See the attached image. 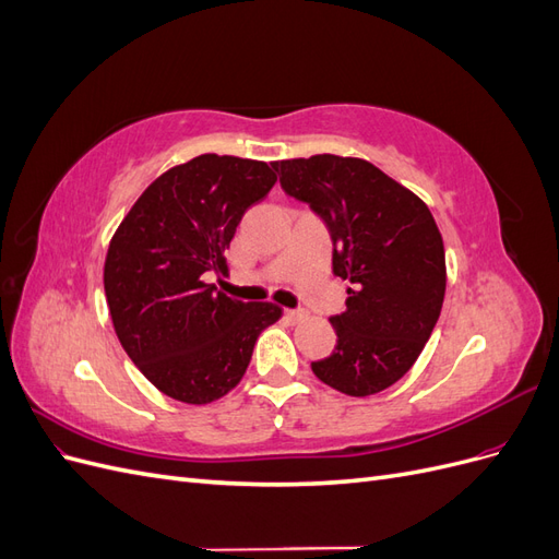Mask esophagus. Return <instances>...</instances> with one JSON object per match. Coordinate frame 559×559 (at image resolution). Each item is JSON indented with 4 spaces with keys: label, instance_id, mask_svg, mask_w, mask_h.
<instances>
[{
    "label": "esophagus",
    "instance_id": "obj_1",
    "mask_svg": "<svg viewBox=\"0 0 559 559\" xmlns=\"http://www.w3.org/2000/svg\"><path fill=\"white\" fill-rule=\"evenodd\" d=\"M284 314H286V319L292 321V324H298V321H306L308 319L306 310H286Z\"/></svg>",
    "mask_w": 559,
    "mask_h": 559
}]
</instances>
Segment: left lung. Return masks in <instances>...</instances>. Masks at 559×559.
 Returning a JSON list of instances; mask_svg holds the SVG:
<instances>
[{"label": "left lung", "instance_id": "left-lung-1", "mask_svg": "<svg viewBox=\"0 0 559 559\" xmlns=\"http://www.w3.org/2000/svg\"><path fill=\"white\" fill-rule=\"evenodd\" d=\"M286 195L310 205L333 242V275L349 280L337 343L312 373L370 396L408 373L445 296V249L429 207L373 163L319 154L273 163Z\"/></svg>", "mask_w": 559, "mask_h": 559}]
</instances>
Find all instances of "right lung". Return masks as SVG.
<instances>
[{
	"instance_id": "obj_1",
	"label": "right lung",
	"mask_w": 559,
	"mask_h": 559,
	"mask_svg": "<svg viewBox=\"0 0 559 559\" xmlns=\"http://www.w3.org/2000/svg\"><path fill=\"white\" fill-rule=\"evenodd\" d=\"M277 181L267 163L202 154L160 175L111 238L105 294L118 341L163 394L212 403L238 384L275 302H242L205 277L245 212Z\"/></svg>"
}]
</instances>
